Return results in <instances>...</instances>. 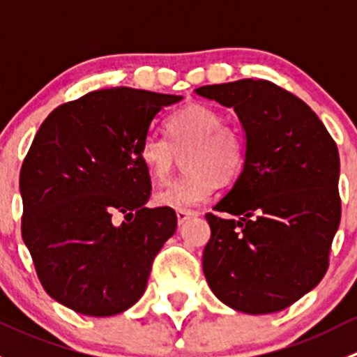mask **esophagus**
<instances>
[{
	"label": "esophagus",
	"instance_id": "1",
	"mask_svg": "<svg viewBox=\"0 0 357 357\" xmlns=\"http://www.w3.org/2000/svg\"><path fill=\"white\" fill-rule=\"evenodd\" d=\"M176 215H178V225H185V222L188 221L190 218H193V215H195V212H190V211H178V212H176Z\"/></svg>",
	"mask_w": 357,
	"mask_h": 357
}]
</instances>
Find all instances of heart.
<instances>
[{
    "mask_svg": "<svg viewBox=\"0 0 357 357\" xmlns=\"http://www.w3.org/2000/svg\"><path fill=\"white\" fill-rule=\"evenodd\" d=\"M169 139L152 135L143 139L139 158L152 181L164 185L171 179L179 155L186 174L155 193L158 207L192 211L211 199L215 185L229 183L245 162V142L233 126L225 124L221 112L192 103L167 119Z\"/></svg>",
    "mask_w": 357,
    "mask_h": 357,
    "instance_id": "obj_1",
    "label": "heart"
}]
</instances>
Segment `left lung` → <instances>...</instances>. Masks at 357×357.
<instances>
[{
	"mask_svg": "<svg viewBox=\"0 0 357 357\" xmlns=\"http://www.w3.org/2000/svg\"><path fill=\"white\" fill-rule=\"evenodd\" d=\"M231 107L245 131V162L233 188L205 214L204 275L235 311L269 314L321 282L340 225V158L333 138L301 98L264 79L202 86Z\"/></svg>",
	"mask_w": 357,
	"mask_h": 357,
	"instance_id": "1",
	"label": "left lung"
}]
</instances>
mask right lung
Instances as JSON below:
<instances>
[{
	"label": "right lung",
	"instance_id": "right-lung-1",
	"mask_svg": "<svg viewBox=\"0 0 357 357\" xmlns=\"http://www.w3.org/2000/svg\"><path fill=\"white\" fill-rule=\"evenodd\" d=\"M181 100L98 89L60 105L36 132L20 169L22 238L43 289L72 311L103 318L135 305L174 235L176 212L145 205L152 183L139 146L158 112Z\"/></svg>",
	"mask_w": 357,
	"mask_h": 357
}]
</instances>
